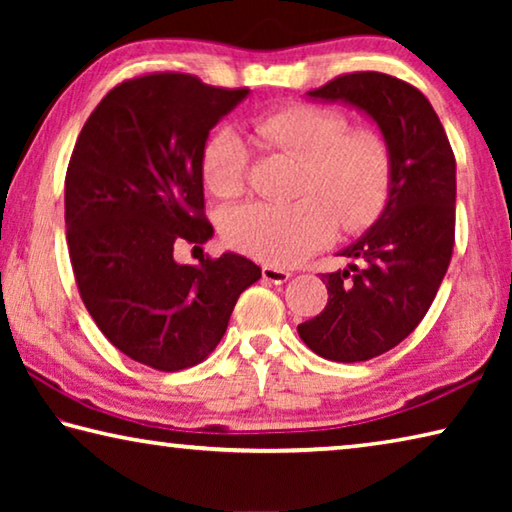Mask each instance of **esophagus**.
<instances>
[{
	"instance_id": "obj_1",
	"label": "esophagus",
	"mask_w": 512,
	"mask_h": 512,
	"mask_svg": "<svg viewBox=\"0 0 512 512\" xmlns=\"http://www.w3.org/2000/svg\"><path fill=\"white\" fill-rule=\"evenodd\" d=\"M262 277L271 284H282L289 280L291 273L284 271V268H277V266H262Z\"/></svg>"
}]
</instances>
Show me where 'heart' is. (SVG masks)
Returning <instances> with one entry per match:
<instances>
[{
  "label": "heart",
  "mask_w": 512,
  "mask_h": 512,
  "mask_svg": "<svg viewBox=\"0 0 512 512\" xmlns=\"http://www.w3.org/2000/svg\"><path fill=\"white\" fill-rule=\"evenodd\" d=\"M255 142L268 153L300 160L289 205L248 203L223 216L225 246L271 266H293L336 235L366 228L391 189V151L379 133L354 128L341 110L284 103L250 119ZM203 183L221 201L248 189L250 153L241 137L219 131L203 151Z\"/></svg>",
  "instance_id": "heart-1"
}]
</instances>
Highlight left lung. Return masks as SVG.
I'll return each instance as SVG.
<instances>
[{
    "instance_id": "left-lung-1",
    "label": "left lung",
    "mask_w": 512,
    "mask_h": 512,
    "mask_svg": "<svg viewBox=\"0 0 512 512\" xmlns=\"http://www.w3.org/2000/svg\"><path fill=\"white\" fill-rule=\"evenodd\" d=\"M309 97L345 101L377 121L391 151V194L379 221L341 250L350 271L323 273L327 305L298 325L318 357L368 361L402 343L427 314L454 253L456 158L429 99L381 72H350Z\"/></svg>"
}]
</instances>
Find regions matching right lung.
<instances>
[{"mask_svg": "<svg viewBox=\"0 0 512 512\" xmlns=\"http://www.w3.org/2000/svg\"><path fill=\"white\" fill-rule=\"evenodd\" d=\"M248 88L153 72L115 85L85 121L65 176V225L85 309L119 352L178 372L223 339L237 298L262 277L241 255L178 264L212 237L203 151Z\"/></svg>", "mask_w": 512, "mask_h": 512, "instance_id": "1", "label": "right lung"}]
</instances>
